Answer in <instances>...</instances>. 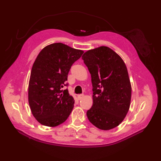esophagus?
Masks as SVG:
<instances>
[{"label": "esophagus", "instance_id": "esophagus-1", "mask_svg": "<svg viewBox=\"0 0 161 161\" xmlns=\"http://www.w3.org/2000/svg\"><path fill=\"white\" fill-rule=\"evenodd\" d=\"M84 94H79V95H77L78 100H81V99L84 97Z\"/></svg>", "mask_w": 161, "mask_h": 161}]
</instances>
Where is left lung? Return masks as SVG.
Instances as JSON below:
<instances>
[{"label":"left lung","mask_w":161,"mask_h":161,"mask_svg":"<svg viewBox=\"0 0 161 161\" xmlns=\"http://www.w3.org/2000/svg\"><path fill=\"white\" fill-rule=\"evenodd\" d=\"M91 75L92 107L88 120L102 130H109L123 121L129 109L131 87L124 61L114 50L101 46L82 56Z\"/></svg>","instance_id":"1"}]
</instances>
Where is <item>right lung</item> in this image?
<instances>
[{
    "label": "right lung",
    "instance_id": "right-lung-1",
    "mask_svg": "<svg viewBox=\"0 0 161 161\" xmlns=\"http://www.w3.org/2000/svg\"><path fill=\"white\" fill-rule=\"evenodd\" d=\"M84 52L61 43L46 46L34 63L28 87V102L36 120L47 126H56L66 120L75 100L68 93L66 81L75 61Z\"/></svg>",
    "mask_w": 161,
    "mask_h": 161
}]
</instances>
